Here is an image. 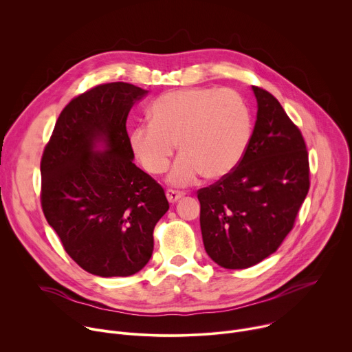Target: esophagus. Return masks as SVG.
<instances>
[{"mask_svg": "<svg viewBox=\"0 0 352 352\" xmlns=\"http://www.w3.org/2000/svg\"><path fill=\"white\" fill-rule=\"evenodd\" d=\"M166 195H167V199H168L170 204H175L177 200H179L181 197L185 196V192H182V190H175V189H167Z\"/></svg>", "mask_w": 352, "mask_h": 352, "instance_id": "1", "label": "esophagus"}]
</instances>
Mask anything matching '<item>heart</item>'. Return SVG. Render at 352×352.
Instances as JSON below:
<instances>
[{
	"label": "heart",
	"instance_id": "1",
	"mask_svg": "<svg viewBox=\"0 0 352 352\" xmlns=\"http://www.w3.org/2000/svg\"><path fill=\"white\" fill-rule=\"evenodd\" d=\"M150 124L132 129L133 155L150 174L167 171L177 143L181 156L168 182L192 184L200 174L217 179L242 160L252 132L243 100L232 90L192 87L157 97L147 111Z\"/></svg>",
	"mask_w": 352,
	"mask_h": 352
}]
</instances>
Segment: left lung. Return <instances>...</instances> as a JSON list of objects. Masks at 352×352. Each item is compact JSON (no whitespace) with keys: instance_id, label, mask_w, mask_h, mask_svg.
<instances>
[{"instance_id":"1","label":"left lung","mask_w":352,"mask_h":352,"mask_svg":"<svg viewBox=\"0 0 352 352\" xmlns=\"http://www.w3.org/2000/svg\"><path fill=\"white\" fill-rule=\"evenodd\" d=\"M252 90L258 116L242 160L197 190L205 249L224 269H246L274 254L311 185L302 133L272 93Z\"/></svg>"}]
</instances>
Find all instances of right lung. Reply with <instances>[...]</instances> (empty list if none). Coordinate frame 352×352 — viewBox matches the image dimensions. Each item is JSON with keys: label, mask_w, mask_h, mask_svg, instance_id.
<instances>
[{"label": "right lung", "mask_w": 352, "mask_h": 352, "mask_svg": "<svg viewBox=\"0 0 352 352\" xmlns=\"http://www.w3.org/2000/svg\"><path fill=\"white\" fill-rule=\"evenodd\" d=\"M146 93L113 82L76 96L43 152V213L65 252L94 276L142 270L153 254V230L170 208L162 185L132 162L126 118ZM97 142L107 150L96 151Z\"/></svg>", "instance_id": "right-lung-1"}]
</instances>
